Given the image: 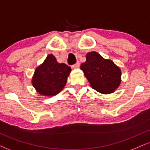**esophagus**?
I'll return each mask as SVG.
<instances>
[{"label": "esophagus", "mask_w": 150, "mask_h": 150, "mask_svg": "<svg viewBox=\"0 0 150 150\" xmlns=\"http://www.w3.org/2000/svg\"><path fill=\"white\" fill-rule=\"evenodd\" d=\"M80 62L77 61V63H75V65H73V68H78L79 67H80Z\"/></svg>", "instance_id": "1"}]
</instances>
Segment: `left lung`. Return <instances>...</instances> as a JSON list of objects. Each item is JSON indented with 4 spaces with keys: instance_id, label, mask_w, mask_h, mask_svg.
Wrapping results in <instances>:
<instances>
[{
    "instance_id": "8db88e82",
    "label": "left lung",
    "mask_w": 150,
    "mask_h": 150,
    "mask_svg": "<svg viewBox=\"0 0 150 150\" xmlns=\"http://www.w3.org/2000/svg\"><path fill=\"white\" fill-rule=\"evenodd\" d=\"M90 86L99 93L111 94L119 87L121 70L111 60L105 59L96 51L86 55V61L80 65Z\"/></svg>"
}]
</instances>
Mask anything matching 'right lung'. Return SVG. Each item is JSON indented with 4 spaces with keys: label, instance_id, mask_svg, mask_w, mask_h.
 <instances>
[{
    "label": "right lung",
    "instance_id": "add662e5",
    "mask_svg": "<svg viewBox=\"0 0 150 150\" xmlns=\"http://www.w3.org/2000/svg\"><path fill=\"white\" fill-rule=\"evenodd\" d=\"M70 72V67L58 63L53 54H49L34 70L32 84L39 94L55 96L64 88Z\"/></svg>",
    "mask_w": 150,
    "mask_h": 150
}]
</instances>
